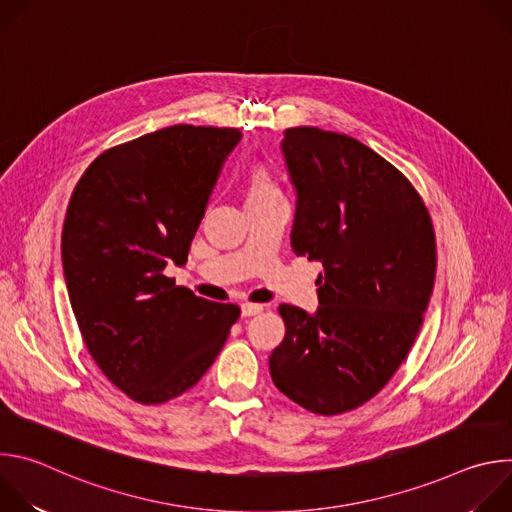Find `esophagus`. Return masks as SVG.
I'll return each instance as SVG.
<instances>
[{
  "instance_id": "1",
  "label": "esophagus",
  "mask_w": 512,
  "mask_h": 512,
  "mask_svg": "<svg viewBox=\"0 0 512 512\" xmlns=\"http://www.w3.org/2000/svg\"><path fill=\"white\" fill-rule=\"evenodd\" d=\"M263 312V304H243L241 306V314L243 318H249V316H257Z\"/></svg>"
}]
</instances>
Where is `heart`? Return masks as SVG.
I'll return each mask as SVG.
<instances>
[{
  "mask_svg": "<svg viewBox=\"0 0 512 512\" xmlns=\"http://www.w3.org/2000/svg\"><path fill=\"white\" fill-rule=\"evenodd\" d=\"M247 204H261L275 198H283L271 172L263 166H253L245 178Z\"/></svg>",
  "mask_w": 512,
  "mask_h": 512,
  "instance_id": "obj_1",
  "label": "heart"
}]
</instances>
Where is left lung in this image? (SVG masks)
<instances>
[{
  "instance_id": "1",
  "label": "left lung",
  "mask_w": 512,
  "mask_h": 512,
  "mask_svg": "<svg viewBox=\"0 0 512 512\" xmlns=\"http://www.w3.org/2000/svg\"><path fill=\"white\" fill-rule=\"evenodd\" d=\"M296 186L291 249L320 261L316 314L281 304L285 338L269 356L275 387L318 415L373 399L413 346L435 279V235L411 182L344 133L285 129Z\"/></svg>"
}]
</instances>
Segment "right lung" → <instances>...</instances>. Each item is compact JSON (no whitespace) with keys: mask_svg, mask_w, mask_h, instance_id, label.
Masks as SVG:
<instances>
[{"mask_svg":"<svg viewBox=\"0 0 512 512\" xmlns=\"http://www.w3.org/2000/svg\"><path fill=\"white\" fill-rule=\"evenodd\" d=\"M233 127L172 125L103 152L70 196L62 267L83 340L103 375L143 405L166 403L210 369L241 316L164 275L184 265Z\"/></svg>","mask_w":512,"mask_h":512,"instance_id":"1","label":"right lung"}]
</instances>
